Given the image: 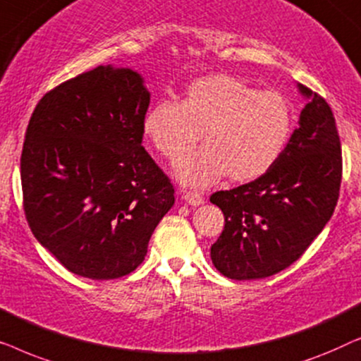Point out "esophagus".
Segmentation results:
<instances>
[{"instance_id":"1","label":"esophagus","mask_w":361,"mask_h":361,"mask_svg":"<svg viewBox=\"0 0 361 361\" xmlns=\"http://www.w3.org/2000/svg\"><path fill=\"white\" fill-rule=\"evenodd\" d=\"M184 200L192 207H199L204 204V199H202V195L197 194V192H187L184 195Z\"/></svg>"}]
</instances>
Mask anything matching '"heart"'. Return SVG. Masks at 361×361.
<instances>
[{
	"label": "heart",
	"instance_id": "b5f03b06",
	"mask_svg": "<svg viewBox=\"0 0 361 361\" xmlns=\"http://www.w3.org/2000/svg\"><path fill=\"white\" fill-rule=\"evenodd\" d=\"M142 128L171 161L187 154L200 135L204 147L176 164L177 179L200 189L226 172L235 182L264 176L288 146L293 110L283 93L259 92L231 75H210L192 82L180 103H156Z\"/></svg>",
	"mask_w": 361,
	"mask_h": 361
}]
</instances>
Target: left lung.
<instances>
[{
	"label": "left lung",
	"instance_id": "1",
	"mask_svg": "<svg viewBox=\"0 0 361 361\" xmlns=\"http://www.w3.org/2000/svg\"><path fill=\"white\" fill-rule=\"evenodd\" d=\"M305 98L299 126L278 162L253 182L215 192L225 226L212 263L230 279H261L299 259L332 216L342 180V147L327 102L298 83Z\"/></svg>",
	"mask_w": 361,
	"mask_h": 361
}]
</instances>
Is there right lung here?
Listing matches in <instances>:
<instances>
[{
  "label": "right lung",
  "instance_id": "right-lung-1",
  "mask_svg": "<svg viewBox=\"0 0 361 361\" xmlns=\"http://www.w3.org/2000/svg\"><path fill=\"white\" fill-rule=\"evenodd\" d=\"M151 102L133 68L100 66L46 93L21 154L32 235L71 273L108 281L147 253L174 187L142 142Z\"/></svg>",
  "mask_w": 361,
  "mask_h": 361
}]
</instances>
